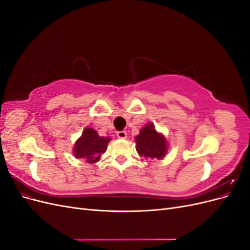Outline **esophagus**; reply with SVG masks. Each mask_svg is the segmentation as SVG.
<instances>
[{
	"mask_svg": "<svg viewBox=\"0 0 250 250\" xmlns=\"http://www.w3.org/2000/svg\"><path fill=\"white\" fill-rule=\"evenodd\" d=\"M117 135H118L119 139L124 140V139L127 138V132H126V131H119V132L117 133Z\"/></svg>",
	"mask_w": 250,
	"mask_h": 250,
	"instance_id": "esophagus-1",
	"label": "esophagus"
}]
</instances>
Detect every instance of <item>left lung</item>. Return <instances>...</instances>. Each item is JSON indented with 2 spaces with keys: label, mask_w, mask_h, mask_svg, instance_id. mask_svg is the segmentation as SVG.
Listing matches in <instances>:
<instances>
[{
  "label": "left lung",
  "mask_w": 250,
  "mask_h": 250,
  "mask_svg": "<svg viewBox=\"0 0 250 250\" xmlns=\"http://www.w3.org/2000/svg\"><path fill=\"white\" fill-rule=\"evenodd\" d=\"M134 140L137 152L144 158L163 160L167 155L168 141L162 132L155 129L152 123H147L144 126Z\"/></svg>",
  "instance_id": "left-lung-1"
}]
</instances>
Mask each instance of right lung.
Segmentation results:
<instances>
[{
	"label": "right lung",
	"mask_w": 250,
	"mask_h": 250,
	"mask_svg": "<svg viewBox=\"0 0 250 250\" xmlns=\"http://www.w3.org/2000/svg\"><path fill=\"white\" fill-rule=\"evenodd\" d=\"M109 137H100L94 128L85 127L81 137L75 142L73 154L76 158H83L88 164H96L106 151Z\"/></svg>",
	"instance_id": "obj_1"
}]
</instances>
